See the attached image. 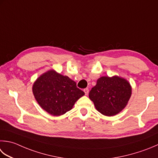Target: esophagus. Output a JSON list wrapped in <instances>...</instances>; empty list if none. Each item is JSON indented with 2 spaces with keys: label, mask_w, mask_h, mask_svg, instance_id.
<instances>
[{
  "label": "esophagus",
  "mask_w": 158,
  "mask_h": 158,
  "mask_svg": "<svg viewBox=\"0 0 158 158\" xmlns=\"http://www.w3.org/2000/svg\"><path fill=\"white\" fill-rule=\"evenodd\" d=\"M83 91H84L85 92V94L87 95L88 94V92H89V89L88 88H85L84 89H83Z\"/></svg>",
  "instance_id": "34e87169"
}]
</instances>
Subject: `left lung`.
<instances>
[{
	"label": "left lung",
	"instance_id": "1",
	"mask_svg": "<svg viewBox=\"0 0 158 158\" xmlns=\"http://www.w3.org/2000/svg\"><path fill=\"white\" fill-rule=\"evenodd\" d=\"M131 94V88L125 79L117 76L102 77L89 92L97 110L105 116H114L124 109Z\"/></svg>",
	"mask_w": 158,
	"mask_h": 158
}]
</instances>
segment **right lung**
Instances as JSON below:
<instances>
[{"instance_id": "add662e5", "label": "right lung", "mask_w": 158, "mask_h": 158, "mask_svg": "<svg viewBox=\"0 0 158 158\" xmlns=\"http://www.w3.org/2000/svg\"><path fill=\"white\" fill-rule=\"evenodd\" d=\"M33 92L40 107L52 116L69 112L85 94L69 77L54 70H49L37 79L33 85Z\"/></svg>"}]
</instances>
